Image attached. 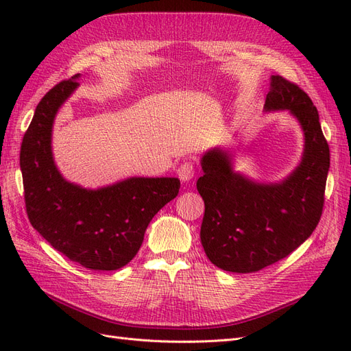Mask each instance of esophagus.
<instances>
[{
    "label": "esophagus",
    "mask_w": 351,
    "mask_h": 351,
    "mask_svg": "<svg viewBox=\"0 0 351 351\" xmlns=\"http://www.w3.org/2000/svg\"><path fill=\"white\" fill-rule=\"evenodd\" d=\"M177 174H178V178L182 180V182H189V180H192L195 177V165H193V162H190V161L183 162L182 165L178 167Z\"/></svg>",
    "instance_id": "34e87169"
}]
</instances>
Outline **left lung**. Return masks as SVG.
<instances>
[{
	"label": "left lung",
	"instance_id": "1",
	"mask_svg": "<svg viewBox=\"0 0 351 351\" xmlns=\"http://www.w3.org/2000/svg\"><path fill=\"white\" fill-rule=\"evenodd\" d=\"M265 110H289L304 132L300 165L281 183L262 184L232 171L231 156L214 149L202 158L196 187L205 202L200 241L215 267L256 272L284 259L309 237L321 219L329 146L319 114L303 89L271 77Z\"/></svg>",
	"mask_w": 351,
	"mask_h": 351
}]
</instances>
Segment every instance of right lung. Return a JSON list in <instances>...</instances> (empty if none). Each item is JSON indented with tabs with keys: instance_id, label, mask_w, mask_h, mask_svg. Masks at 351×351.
Wrapping results in <instances>:
<instances>
[{
	"instance_id": "add662e5",
	"label": "right lung",
	"mask_w": 351,
	"mask_h": 351,
	"mask_svg": "<svg viewBox=\"0 0 351 351\" xmlns=\"http://www.w3.org/2000/svg\"><path fill=\"white\" fill-rule=\"evenodd\" d=\"M79 74L56 84L38 104L20 147L25 204L32 227L70 261L93 271H114L139 252L156 212L180 189L174 177H132L98 190L61 177L52 159L56 114L79 86Z\"/></svg>"
}]
</instances>
